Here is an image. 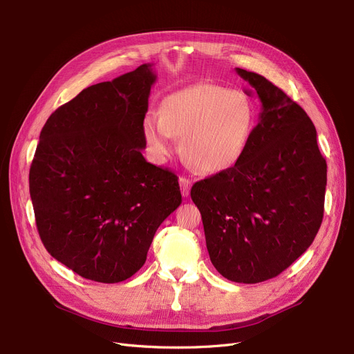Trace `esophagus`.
Returning a JSON list of instances; mask_svg holds the SVG:
<instances>
[{"mask_svg":"<svg viewBox=\"0 0 354 354\" xmlns=\"http://www.w3.org/2000/svg\"><path fill=\"white\" fill-rule=\"evenodd\" d=\"M191 185H192V182L188 178H185V176L179 178V187H180V192H182L183 196H188L189 195Z\"/></svg>","mask_w":354,"mask_h":354,"instance_id":"esophagus-1","label":"esophagus"}]
</instances>
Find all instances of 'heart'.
<instances>
[{
  "instance_id": "1",
  "label": "heart",
  "mask_w": 354,
  "mask_h": 354,
  "mask_svg": "<svg viewBox=\"0 0 354 354\" xmlns=\"http://www.w3.org/2000/svg\"><path fill=\"white\" fill-rule=\"evenodd\" d=\"M254 122V104L243 91L201 83L167 96L159 115L143 119L142 130L155 162L169 159L180 136L185 156L201 171L218 174L243 156Z\"/></svg>"
}]
</instances>
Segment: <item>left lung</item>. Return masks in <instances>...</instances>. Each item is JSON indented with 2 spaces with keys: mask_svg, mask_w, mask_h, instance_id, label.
Instances as JSON below:
<instances>
[{
  "mask_svg": "<svg viewBox=\"0 0 354 354\" xmlns=\"http://www.w3.org/2000/svg\"><path fill=\"white\" fill-rule=\"evenodd\" d=\"M235 70L263 103L259 122L238 162L196 182L191 198L216 271L255 284L281 274L317 235L327 163L303 107L259 74Z\"/></svg>",
  "mask_w": 354,
  "mask_h": 354,
  "instance_id": "obj_1",
  "label": "left lung"
}]
</instances>
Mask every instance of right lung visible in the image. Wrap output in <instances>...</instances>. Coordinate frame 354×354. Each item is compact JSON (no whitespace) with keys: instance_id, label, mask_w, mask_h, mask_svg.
<instances>
[{"instance_id":"add662e5","label":"right lung","mask_w":354,"mask_h":354,"mask_svg":"<svg viewBox=\"0 0 354 354\" xmlns=\"http://www.w3.org/2000/svg\"><path fill=\"white\" fill-rule=\"evenodd\" d=\"M155 80L152 64H142L84 88L51 113L35 149L28 179L40 238L53 258L91 281L138 272L182 202L178 176L142 155Z\"/></svg>"}]
</instances>
